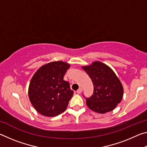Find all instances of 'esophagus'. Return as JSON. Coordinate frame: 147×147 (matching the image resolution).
Returning a JSON list of instances; mask_svg holds the SVG:
<instances>
[{"label": "esophagus", "mask_w": 147, "mask_h": 147, "mask_svg": "<svg viewBox=\"0 0 147 147\" xmlns=\"http://www.w3.org/2000/svg\"><path fill=\"white\" fill-rule=\"evenodd\" d=\"M82 89L80 88H79L78 90H77L76 92H77V93H78V94H80L82 93Z\"/></svg>", "instance_id": "1"}]
</instances>
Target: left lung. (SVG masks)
Listing matches in <instances>:
<instances>
[{
	"instance_id": "left-lung-1",
	"label": "left lung",
	"mask_w": 147,
	"mask_h": 147,
	"mask_svg": "<svg viewBox=\"0 0 147 147\" xmlns=\"http://www.w3.org/2000/svg\"><path fill=\"white\" fill-rule=\"evenodd\" d=\"M93 84V94L86 98V104L92 111L106 113L115 109L123 97V87L114 71L102 62L95 61L82 67Z\"/></svg>"
}]
</instances>
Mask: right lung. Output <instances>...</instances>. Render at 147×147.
Wrapping results in <instances>:
<instances>
[{"label":"right lung","mask_w":147,"mask_h":147,"mask_svg":"<svg viewBox=\"0 0 147 147\" xmlns=\"http://www.w3.org/2000/svg\"><path fill=\"white\" fill-rule=\"evenodd\" d=\"M70 64L62 61L50 62L39 67L32 76L28 97L35 109L46 117H55L67 109L74 91L63 80Z\"/></svg>","instance_id":"right-lung-1"}]
</instances>
